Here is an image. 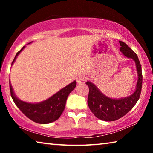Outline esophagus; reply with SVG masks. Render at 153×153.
I'll return each mask as SVG.
<instances>
[{"label": "esophagus", "instance_id": "obj_1", "mask_svg": "<svg viewBox=\"0 0 153 153\" xmlns=\"http://www.w3.org/2000/svg\"><path fill=\"white\" fill-rule=\"evenodd\" d=\"M86 77L85 76H79V77H77V84H84L85 82L86 81Z\"/></svg>", "mask_w": 153, "mask_h": 153}]
</instances>
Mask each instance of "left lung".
Masks as SVG:
<instances>
[{"label":"left lung","mask_w":153,"mask_h":153,"mask_svg":"<svg viewBox=\"0 0 153 153\" xmlns=\"http://www.w3.org/2000/svg\"><path fill=\"white\" fill-rule=\"evenodd\" d=\"M120 51L129 59H133L136 63L138 74L135 91L128 97L120 98H112L105 95L95 85L90 81L86 84L89 87L88 105L92 113L100 120L106 121L117 120L126 115L136 104L140 96L142 85V67L138 56L125 42L119 41Z\"/></svg>","instance_id":"1"}]
</instances>
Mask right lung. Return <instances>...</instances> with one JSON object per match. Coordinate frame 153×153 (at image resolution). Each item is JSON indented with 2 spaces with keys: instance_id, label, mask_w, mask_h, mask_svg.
I'll use <instances>...</instances> for the list:
<instances>
[{
  "instance_id": "1",
  "label": "right lung",
  "mask_w": 153,
  "mask_h": 153,
  "mask_svg": "<svg viewBox=\"0 0 153 153\" xmlns=\"http://www.w3.org/2000/svg\"><path fill=\"white\" fill-rule=\"evenodd\" d=\"M31 42L28 44H30ZM25 47V46L19 52H17L12 62L11 65L14 63L17 56L24 50ZM9 86L11 97L15 104L19 108L20 111L26 117L36 123L47 124L57 120L60 117L65 107L67 97L76 86V81L75 80L46 100L37 103L27 102L20 100L15 95L10 81Z\"/></svg>"
}]
</instances>
